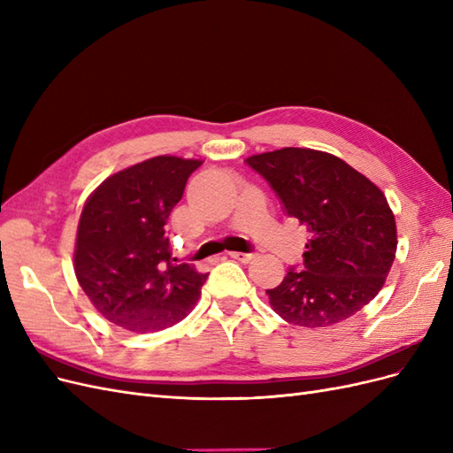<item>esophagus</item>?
Segmentation results:
<instances>
[{"label":"esophagus","mask_w":453,"mask_h":453,"mask_svg":"<svg viewBox=\"0 0 453 453\" xmlns=\"http://www.w3.org/2000/svg\"><path fill=\"white\" fill-rule=\"evenodd\" d=\"M230 257H232V258H236V260H240V263H250V260L253 258V253H242V251H232V253H230Z\"/></svg>","instance_id":"34e87169"}]
</instances>
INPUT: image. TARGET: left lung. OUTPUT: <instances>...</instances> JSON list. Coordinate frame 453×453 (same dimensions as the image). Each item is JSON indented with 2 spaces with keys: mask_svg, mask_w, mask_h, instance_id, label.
<instances>
[{
  "mask_svg": "<svg viewBox=\"0 0 453 453\" xmlns=\"http://www.w3.org/2000/svg\"><path fill=\"white\" fill-rule=\"evenodd\" d=\"M310 232L304 263L266 289L280 318L318 328L344 321L386 283L396 251V226L381 190L342 158L285 147L248 158Z\"/></svg>",
  "mask_w": 453,
  "mask_h": 453,
  "instance_id": "8db88e82",
  "label": "left lung"
}]
</instances>
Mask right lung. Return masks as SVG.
I'll return each mask as SVG.
<instances>
[{"label":"right lung","instance_id":"obj_1","mask_svg":"<svg viewBox=\"0 0 453 453\" xmlns=\"http://www.w3.org/2000/svg\"><path fill=\"white\" fill-rule=\"evenodd\" d=\"M200 160L155 157L94 190L79 219L75 276L107 321L155 333L185 319L208 273L172 257L166 221Z\"/></svg>","mask_w":453,"mask_h":453}]
</instances>
